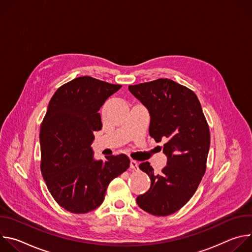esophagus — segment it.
Listing matches in <instances>:
<instances>
[{
    "mask_svg": "<svg viewBox=\"0 0 252 252\" xmlns=\"http://www.w3.org/2000/svg\"><path fill=\"white\" fill-rule=\"evenodd\" d=\"M129 167H130L132 170H137V169H138V163H137V161L131 159V160H130V163H129Z\"/></svg>",
    "mask_w": 252,
    "mask_h": 252,
    "instance_id": "1",
    "label": "esophagus"
}]
</instances>
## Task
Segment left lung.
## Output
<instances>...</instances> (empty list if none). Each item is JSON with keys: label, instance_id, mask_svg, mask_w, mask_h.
<instances>
[{"label": "left lung", "instance_id": "1", "mask_svg": "<svg viewBox=\"0 0 252 252\" xmlns=\"http://www.w3.org/2000/svg\"><path fill=\"white\" fill-rule=\"evenodd\" d=\"M151 116L150 135L164 140L166 166L156 174L149 161L139 168L149 174L151 188L136 197L145 211L166 217L181 209L194 194L206 169L209 127L196 94L168 79L128 87ZM161 150V148H160Z\"/></svg>", "mask_w": 252, "mask_h": 252}]
</instances>
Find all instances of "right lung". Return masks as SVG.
I'll return each instance as SVG.
<instances>
[{
  "mask_svg": "<svg viewBox=\"0 0 252 252\" xmlns=\"http://www.w3.org/2000/svg\"><path fill=\"white\" fill-rule=\"evenodd\" d=\"M122 88L91 77L60 87L50 100L40 129L41 171L55 200L71 213L98 207L107 186L129 166L126 155L95 160L94 131L102 127L98 111Z\"/></svg>",
  "mask_w": 252,
  "mask_h": 252,
  "instance_id": "right-lung-1",
  "label": "right lung"
}]
</instances>
